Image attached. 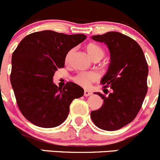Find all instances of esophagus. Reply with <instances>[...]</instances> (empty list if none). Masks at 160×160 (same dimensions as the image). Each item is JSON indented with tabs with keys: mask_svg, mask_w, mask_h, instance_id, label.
Here are the masks:
<instances>
[{
	"mask_svg": "<svg viewBox=\"0 0 160 160\" xmlns=\"http://www.w3.org/2000/svg\"><path fill=\"white\" fill-rule=\"evenodd\" d=\"M92 94V92L91 91H89V90H85V92H84V96H89Z\"/></svg>",
	"mask_w": 160,
	"mask_h": 160,
	"instance_id": "obj_1",
	"label": "esophagus"
}]
</instances>
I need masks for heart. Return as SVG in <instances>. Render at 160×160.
Here are the masks:
<instances>
[{"label": "heart", "mask_w": 160, "mask_h": 160, "mask_svg": "<svg viewBox=\"0 0 160 160\" xmlns=\"http://www.w3.org/2000/svg\"><path fill=\"white\" fill-rule=\"evenodd\" d=\"M86 50L88 53L89 54V56L91 57L92 59H95V58H102L104 55L103 50H102L101 47H99V46L96 45L94 43H89L86 47ZM72 53V50L68 52V53L67 54L66 57V61H68V59L70 58L71 55ZM98 75L97 74L95 73V72H80L78 75H75L74 77L73 80L75 83H77L78 85H81L82 87H87L91 85V83L92 82L97 80Z\"/></svg>", "instance_id": "1"}]
</instances>
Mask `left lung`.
I'll list each match as a JSON object with an SVG mask.
<instances>
[{"label": "left lung", "mask_w": 160, "mask_h": 160, "mask_svg": "<svg viewBox=\"0 0 160 160\" xmlns=\"http://www.w3.org/2000/svg\"><path fill=\"white\" fill-rule=\"evenodd\" d=\"M92 39L109 49L110 64L100 83L111 88L107 96L96 93L103 104L91 112L92 121L102 130L116 131L132 122L142 107L148 90V64L140 46L126 35L108 32Z\"/></svg>", "instance_id": "left-lung-1"}]
</instances>
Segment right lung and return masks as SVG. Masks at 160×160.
<instances>
[{
	"label": "right lung",
	"mask_w": 160,
	"mask_h": 160,
	"mask_svg": "<svg viewBox=\"0 0 160 160\" xmlns=\"http://www.w3.org/2000/svg\"><path fill=\"white\" fill-rule=\"evenodd\" d=\"M85 39L84 34L44 30L26 36L15 49L11 83L20 111L32 124L45 128L59 126L68 116L73 99L83 96L77 84L68 82L60 88L53 77L64 67L68 53Z\"/></svg>",
	"instance_id": "right-lung-1"
}]
</instances>
